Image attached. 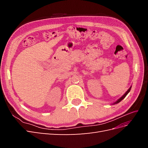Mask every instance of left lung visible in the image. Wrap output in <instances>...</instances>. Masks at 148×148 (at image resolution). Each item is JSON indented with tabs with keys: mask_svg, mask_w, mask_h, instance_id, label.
Segmentation results:
<instances>
[{
	"mask_svg": "<svg viewBox=\"0 0 148 148\" xmlns=\"http://www.w3.org/2000/svg\"><path fill=\"white\" fill-rule=\"evenodd\" d=\"M131 88H132V86H130V88L128 89V90L127 91V92H125V94H124V95L122 96V97H120L119 98V99H117V101H116L115 102H114L113 103V104H118V103H119L121 101H122V100H123V99H124V98L125 97H126V96L128 95V94L129 93V92L130 91V90H131Z\"/></svg>",
	"mask_w": 148,
	"mask_h": 148,
	"instance_id": "left-lung-1",
	"label": "left lung"
}]
</instances>
